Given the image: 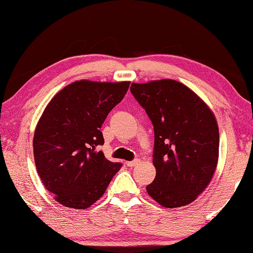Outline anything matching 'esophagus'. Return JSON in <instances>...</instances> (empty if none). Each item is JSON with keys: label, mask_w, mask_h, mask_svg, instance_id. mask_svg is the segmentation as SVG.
Returning a JSON list of instances; mask_svg holds the SVG:
<instances>
[{"label": "esophagus", "mask_w": 253, "mask_h": 253, "mask_svg": "<svg viewBox=\"0 0 253 253\" xmlns=\"http://www.w3.org/2000/svg\"><path fill=\"white\" fill-rule=\"evenodd\" d=\"M139 164V159H134V160H131V162H127L126 163V165L128 167H135L136 165H138Z\"/></svg>", "instance_id": "obj_1"}]
</instances>
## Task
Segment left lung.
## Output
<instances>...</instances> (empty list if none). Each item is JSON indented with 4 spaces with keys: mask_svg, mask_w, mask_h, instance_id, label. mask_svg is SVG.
I'll return each instance as SVG.
<instances>
[{
    "mask_svg": "<svg viewBox=\"0 0 253 253\" xmlns=\"http://www.w3.org/2000/svg\"><path fill=\"white\" fill-rule=\"evenodd\" d=\"M130 91L154 126L156 177L147 192L166 208L189 205L209 185L218 164L214 115L194 91L173 80L132 83Z\"/></svg>",
    "mask_w": 253,
    "mask_h": 253,
    "instance_id": "8db88e82",
    "label": "left lung"
}]
</instances>
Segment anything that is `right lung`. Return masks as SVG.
<instances>
[{"label": "right lung", "instance_id": "add662e5", "mask_svg": "<svg viewBox=\"0 0 253 253\" xmlns=\"http://www.w3.org/2000/svg\"><path fill=\"white\" fill-rule=\"evenodd\" d=\"M129 82L79 81L58 91L36 126L35 166L44 187L67 208L86 209L122 167L105 158L100 127L122 102Z\"/></svg>", "mask_w": 253, "mask_h": 253}]
</instances>
